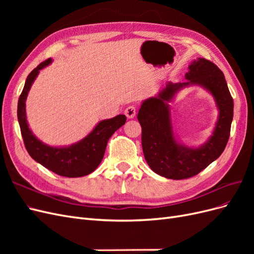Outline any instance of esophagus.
<instances>
[{
  "label": "esophagus",
  "mask_w": 254,
  "mask_h": 254,
  "mask_svg": "<svg viewBox=\"0 0 254 254\" xmlns=\"http://www.w3.org/2000/svg\"><path fill=\"white\" fill-rule=\"evenodd\" d=\"M135 113H136V108L133 105L127 107L125 110V115L128 119H133L135 117Z\"/></svg>",
  "instance_id": "1"
}]
</instances>
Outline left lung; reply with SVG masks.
<instances>
[{
  "label": "left lung",
  "instance_id": "left-lung-1",
  "mask_svg": "<svg viewBox=\"0 0 254 254\" xmlns=\"http://www.w3.org/2000/svg\"><path fill=\"white\" fill-rule=\"evenodd\" d=\"M189 68L186 82H168L156 97L144 101L137 113L146 162L156 174L174 180L196 176L221 155L233 119V98L220 68L204 58L194 60ZM190 84H199L211 91L220 110L213 134L198 149L187 148L175 141L167 104L177 91Z\"/></svg>",
  "mask_w": 254,
  "mask_h": 254
}]
</instances>
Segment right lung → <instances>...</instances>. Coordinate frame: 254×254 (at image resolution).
Listing matches in <instances>:
<instances>
[{
	"label": "right lung",
	"mask_w": 254,
	"mask_h": 254,
	"mask_svg": "<svg viewBox=\"0 0 254 254\" xmlns=\"http://www.w3.org/2000/svg\"><path fill=\"white\" fill-rule=\"evenodd\" d=\"M51 63L52 59L49 58L29 73L19 97L18 121L23 141L29 156L53 173L68 178L87 176L94 172L102 162L107 143L111 135L125 124L126 117L120 114L113 119L99 122L84 139L68 147H52L38 140L27 125L25 101L39 71Z\"/></svg>",
	"instance_id": "1"
}]
</instances>
